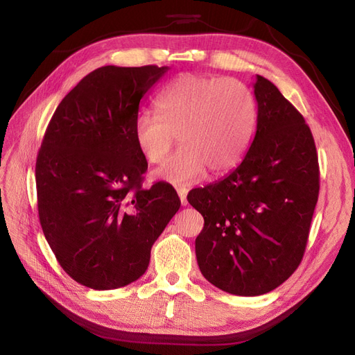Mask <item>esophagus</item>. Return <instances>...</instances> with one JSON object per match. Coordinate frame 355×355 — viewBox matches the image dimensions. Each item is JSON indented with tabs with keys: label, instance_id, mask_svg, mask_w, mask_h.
Instances as JSON below:
<instances>
[{
	"label": "esophagus",
	"instance_id": "34e87169",
	"mask_svg": "<svg viewBox=\"0 0 355 355\" xmlns=\"http://www.w3.org/2000/svg\"><path fill=\"white\" fill-rule=\"evenodd\" d=\"M178 194H179V198H180L182 206H187V202H188V200H187V196H188V188H185V187H180V188H178Z\"/></svg>",
	"mask_w": 355,
	"mask_h": 355
}]
</instances>
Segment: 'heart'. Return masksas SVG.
Wrapping results in <instances>:
<instances>
[{
    "instance_id": "heart-1",
    "label": "heart",
    "mask_w": 355,
    "mask_h": 355,
    "mask_svg": "<svg viewBox=\"0 0 355 355\" xmlns=\"http://www.w3.org/2000/svg\"><path fill=\"white\" fill-rule=\"evenodd\" d=\"M158 114L139 112L133 141L145 159L159 163L175 144L182 146L155 171L171 185H189L206 170L223 173L237 166L256 130L257 108L250 90L237 80L180 75L157 98Z\"/></svg>"
}]
</instances>
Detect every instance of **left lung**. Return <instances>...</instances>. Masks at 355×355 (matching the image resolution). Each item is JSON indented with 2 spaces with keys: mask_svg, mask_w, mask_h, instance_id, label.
Returning <instances> with one entry per match:
<instances>
[{
  "mask_svg": "<svg viewBox=\"0 0 355 355\" xmlns=\"http://www.w3.org/2000/svg\"><path fill=\"white\" fill-rule=\"evenodd\" d=\"M256 133L237 168L196 188L204 218L196 240L200 271L237 296H259L292 275L308 241L320 189L318 157L304 116L261 75L253 84Z\"/></svg>",
  "mask_w": 355,
  "mask_h": 355,
  "instance_id": "obj_1",
  "label": "left lung"
}]
</instances>
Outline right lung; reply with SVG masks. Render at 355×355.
Segmentation results:
<instances>
[{
    "label": "right lung",
    "instance_id": "1",
    "mask_svg": "<svg viewBox=\"0 0 355 355\" xmlns=\"http://www.w3.org/2000/svg\"><path fill=\"white\" fill-rule=\"evenodd\" d=\"M167 67H102L62 99L35 166L38 214L58 262L94 290L141 278L151 247L180 207L175 188L144 189L148 168L133 141L139 103Z\"/></svg>",
    "mask_w": 355,
    "mask_h": 355
}]
</instances>
